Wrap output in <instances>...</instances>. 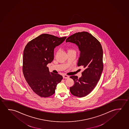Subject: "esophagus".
Segmentation results:
<instances>
[{
	"label": "esophagus",
	"mask_w": 129,
	"mask_h": 129,
	"mask_svg": "<svg viewBox=\"0 0 129 129\" xmlns=\"http://www.w3.org/2000/svg\"><path fill=\"white\" fill-rule=\"evenodd\" d=\"M69 78V76L67 75H63V79H68Z\"/></svg>",
	"instance_id": "1"
}]
</instances>
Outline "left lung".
I'll use <instances>...</instances> for the list:
<instances>
[{"label": "left lung", "mask_w": 129, "mask_h": 129, "mask_svg": "<svg viewBox=\"0 0 129 129\" xmlns=\"http://www.w3.org/2000/svg\"><path fill=\"white\" fill-rule=\"evenodd\" d=\"M66 42L77 46L80 51L77 65L85 69L81 77L78 78L75 75L70 77L75 83L70 87V90L75 96L84 97L95 88L103 72L102 48L94 37L86 32L74 34L68 37Z\"/></svg>", "instance_id": "8db88e82"}]
</instances>
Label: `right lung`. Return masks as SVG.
Listing matches in <instances>:
<instances>
[{
	"label": "right lung",
	"mask_w": 129,
	"mask_h": 129,
	"mask_svg": "<svg viewBox=\"0 0 129 129\" xmlns=\"http://www.w3.org/2000/svg\"><path fill=\"white\" fill-rule=\"evenodd\" d=\"M66 38L43 34L29 42L24 49V77L33 91L41 97L53 95L63 78L60 75L50 73L47 65L54 60V48Z\"/></svg>",
	"instance_id": "obj_1"
}]
</instances>
